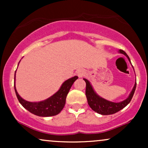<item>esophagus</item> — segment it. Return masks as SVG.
<instances>
[{
  "instance_id": "obj_1",
  "label": "esophagus",
  "mask_w": 148,
  "mask_h": 148,
  "mask_svg": "<svg viewBox=\"0 0 148 148\" xmlns=\"http://www.w3.org/2000/svg\"><path fill=\"white\" fill-rule=\"evenodd\" d=\"M76 74H77V76H79V77H83L85 75V72L83 69H79V70L76 72Z\"/></svg>"
}]
</instances>
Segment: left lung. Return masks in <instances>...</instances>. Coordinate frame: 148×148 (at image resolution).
Segmentation results:
<instances>
[{
  "instance_id": "obj_1",
  "label": "left lung",
  "mask_w": 148,
  "mask_h": 148,
  "mask_svg": "<svg viewBox=\"0 0 148 148\" xmlns=\"http://www.w3.org/2000/svg\"><path fill=\"white\" fill-rule=\"evenodd\" d=\"M119 53L126 56L127 58L129 59V60L130 61V58H129L127 54L123 50L120 49L119 50ZM84 80L86 83V97H87L88 105H89L90 107L93 111L99 113L101 115L114 114V113L123 109V108H125L130 102L131 100H132L134 94V92H135L136 88V83L134 84L133 89H132L130 95H129V97L126 99L118 103L112 102V101H108V100L99 97L94 91V90H93L92 87L89 81H88L86 79H84Z\"/></svg>"
}]
</instances>
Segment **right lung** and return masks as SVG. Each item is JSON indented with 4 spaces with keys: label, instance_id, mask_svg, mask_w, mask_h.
Segmentation results:
<instances>
[{
    "label": "right lung",
    "instance_id": "right-lung-1",
    "mask_svg": "<svg viewBox=\"0 0 148 148\" xmlns=\"http://www.w3.org/2000/svg\"><path fill=\"white\" fill-rule=\"evenodd\" d=\"M77 79L78 76H75L71 79H67L62 84L59 90L56 92L53 95L44 101L38 102H30L21 98L16 91L15 83L14 90L20 103L31 113L41 117L53 116L58 114L64 108L67 94L74 82Z\"/></svg>",
    "mask_w": 148,
    "mask_h": 148
}]
</instances>
